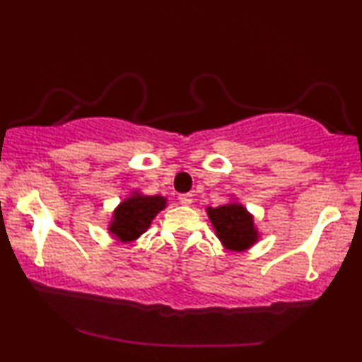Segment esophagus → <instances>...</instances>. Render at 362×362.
<instances>
[{
	"mask_svg": "<svg viewBox=\"0 0 362 362\" xmlns=\"http://www.w3.org/2000/svg\"><path fill=\"white\" fill-rule=\"evenodd\" d=\"M177 199H180L181 206H191L192 201H194V199H192V194H189V192H187V194H180Z\"/></svg>",
	"mask_w": 362,
	"mask_h": 362,
	"instance_id": "esophagus-1",
	"label": "esophagus"
}]
</instances>
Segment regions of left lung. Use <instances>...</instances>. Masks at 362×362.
I'll use <instances>...</instances> for the list:
<instances>
[{"instance_id": "8db88e82", "label": "left lung", "mask_w": 362, "mask_h": 362, "mask_svg": "<svg viewBox=\"0 0 362 362\" xmlns=\"http://www.w3.org/2000/svg\"><path fill=\"white\" fill-rule=\"evenodd\" d=\"M206 212L224 249L245 252L259 242L260 230L257 229L254 216L235 197L222 206H207Z\"/></svg>"}]
</instances>
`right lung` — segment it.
I'll list each match as a JSON object with an SVG mask.
<instances>
[{
  "instance_id": "obj_1",
  "label": "right lung",
  "mask_w": 362,
  "mask_h": 362,
  "mask_svg": "<svg viewBox=\"0 0 362 362\" xmlns=\"http://www.w3.org/2000/svg\"><path fill=\"white\" fill-rule=\"evenodd\" d=\"M166 197L160 194L148 196L141 191H132L112 212L108 222V234L118 242L130 244L145 234L148 227L158 216V212L166 207Z\"/></svg>"
}]
</instances>
